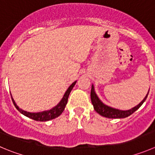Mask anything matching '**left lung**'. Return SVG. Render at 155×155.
<instances>
[{
	"instance_id": "8db88e82",
	"label": "left lung",
	"mask_w": 155,
	"mask_h": 155,
	"mask_svg": "<svg viewBox=\"0 0 155 155\" xmlns=\"http://www.w3.org/2000/svg\"><path fill=\"white\" fill-rule=\"evenodd\" d=\"M149 92V91H148ZM148 94L145 97V98L140 102L138 105L136 107H133L132 109L128 110H121L115 109V108L110 107L107 106V105L104 104L98 97L96 94L95 91H94V85H91V103H92L93 106H94V110L97 113H98L100 115L103 116L104 117L107 118H125L133 114L136 110H137L139 107L142 105V104L145 102L146 100L147 97H148Z\"/></svg>"
}]
</instances>
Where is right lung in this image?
<instances>
[{"label": "right lung", "instance_id": "add662e5", "mask_svg": "<svg viewBox=\"0 0 155 155\" xmlns=\"http://www.w3.org/2000/svg\"><path fill=\"white\" fill-rule=\"evenodd\" d=\"M76 83V82H73V83L70 85V86L69 87L68 89L67 90V91L65 92L64 94V97L63 98L61 99V101L59 102L57 106H55L54 107H53L52 109L49 110H46V111H42V112H38V113H30V112H27V111L23 110L20 109L19 108V107L16 105V104L15 103L14 100L13 98L11 96V98L12 101H13V103L14 104V106L16 107V109L22 114L23 115H25V117H29L31 119L34 120L36 121H41V122H43V121H48L51 120H53L54 118L58 117L61 115V114L63 113V111L64 110V108H65L66 105L67 104V101H68V97L70 95V91H72L73 88L74 87L75 84Z\"/></svg>", "mask_w": 155, "mask_h": 155}]
</instances>
